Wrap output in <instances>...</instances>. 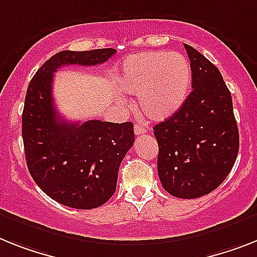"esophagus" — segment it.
<instances>
[{
    "mask_svg": "<svg viewBox=\"0 0 257 257\" xmlns=\"http://www.w3.org/2000/svg\"><path fill=\"white\" fill-rule=\"evenodd\" d=\"M146 132V129L144 128V125H141V124H136L135 125V133L137 136H141V135H144V133Z\"/></svg>",
    "mask_w": 257,
    "mask_h": 257,
    "instance_id": "34e87169",
    "label": "esophagus"
}]
</instances>
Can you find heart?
<instances>
[{
    "mask_svg": "<svg viewBox=\"0 0 257 257\" xmlns=\"http://www.w3.org/2000/svg\"><path fill=\"white\" fill-rule=\"evenodd\" d=\"M120 90L137 95V109L152 121H165L184 104L192 85L189 60L179 52L145 51L118 66Z\"/></svg>",
    "mask_w": 257,
    "mask_h": 257,
    "instance_id": "heart-1",
    "label": "heart"
}]
</instances>
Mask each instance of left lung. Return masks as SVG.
<instances>
[{"mask_svg":"<svg viewBox=\"0 0 257 257\" xmlns=\"http://www.w3.org/2000/svg\"><path fill=\"white\" fill-rule=\"evenodd\" d=\"M192 68V87L182 108L154 126L162 187L179 198L214 191L231 171L239 132L228 91L217 66L184 44Z\"/></svg>","mask_w":257,"mask_h":257,"instance_id":"left-lung-1","label":"left lung"}]
</instances>
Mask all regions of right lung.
Returning a JSON list of instances; mask_svg holds the SVG:
<instances>
[{
	"mask_svg": "<svg viewBox=\"0 0 257 257\" xmlns=\"http://www.w3.org/2000/svg\"><path fill=\"white\" fill-rule=\"evenodd\" d=\"M113 53V48L59 52L43 64L27 88L22 113L27 167L44 193L70 208H98L112 197L135 131L129 121L81 124L60 117L52 96L53 73L65 65H99Z\"/></svg>",
	"mask_w": 257,
	"mask_h": 257,
	"instance_id": "right-lung-1",
	"label": "right lung"
}]
</instances>
